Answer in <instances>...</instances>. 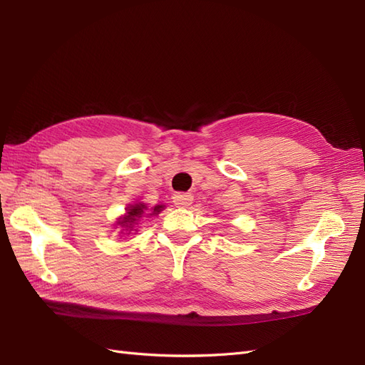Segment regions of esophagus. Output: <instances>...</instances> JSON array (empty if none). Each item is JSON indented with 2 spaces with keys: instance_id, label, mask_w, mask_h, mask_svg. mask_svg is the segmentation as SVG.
<instances>
[{
  "instance_id": "esophagus-1",
  "label": "esophagus",
  "mask_w": 365,
  "mask_h": 365,
  "mask_svg": "<svg viewBox=\"0 0 365 365\" xmlns=\"http://www.w3.org/2000/svg\"><path fill=\"white\" fill-rule=\"evenodd\" d=\"M172 200L176 207H189L193 201V196L190 193H175Z\"/></svg>"
}]
</instances>
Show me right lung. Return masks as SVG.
Listing matches in <instances>:
<instances>
[{
    "label": "right lung",
    "instance_id": "right-lung-1",
    "mask_svg": "<svg viewBox=\"0 0 365 365\" xmlns=\"http://www.w3.org/2000/svg\"><path fill=\"white\" fill-rule=\"evenodd\" d=\"M164 208V205H155V207H152L150 210L146 207V204H143V202H137V204H134V205H129L128 208H126V215L125 216H121L118 220H117V225H120L121 228L123 230H126V231H130L134 230V225L138 222V220L143 217V215H158L161 210ZM121 233H123V231H121Z\"/></svg>",
    "mask_w": 365,
    "mask_h": 365
}]
</instances>
